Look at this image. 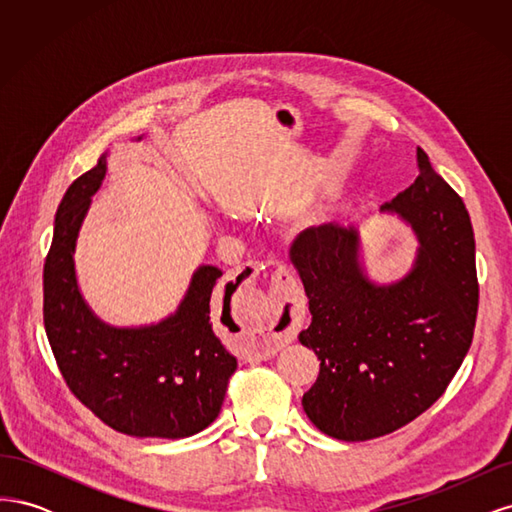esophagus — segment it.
<instances>
[{
    "instance_id": "obj_1",
    "label": "esophagus",
    "mask_w": 512,
    "mask_h": 512,
    "mask_svg": "<svg viewBox=\"0 0 512 512\" xmlns=\"http://www.w3.org/2000/svg\"><path fill=\"white\" fill-rule=\"evenodd\" d=\"M258 262H247L243 271L247 277H256L260 273ZM297 299L292 292V275L280 267L275 277V286L271 292V299L262 303L260 312V327L245 337L243 342V356L245 359H271V356L280 350L284 344H290L299 329V314H297Z\"/></svg>"
}]
</instances>
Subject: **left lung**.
Instances as JSON below:
<instances>
[{
	"instance_id": "left-lung-1",
	"label": "left lung",
	"mask_w": 512,
	"mask_h": 512,
	"mask_svg": "<svg viewBox=\"0 0 512 512\" xmlns=\"http://www.w3.org/2000/svg\"><path fill=\"white\" fill-rule=\"evenodd\" d=\"M416 158V181L382 207L418 239L404 277L371 280L354 226L307 228L290 247L312 314L299 342L320 359L303 410L337 440L380 438L414 421L446 391L472 344L478 282L470 215L427 153L418 149Z\"/></svg>"
}]
</instances>
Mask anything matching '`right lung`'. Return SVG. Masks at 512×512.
I'll return each mask as SVG.
<instances>
[{
    "label": "right lung",
    "instance_id": "add662e5",
    "mask_svg": "<svg viewBox=\"0 0 512 512\" xmlns=\"http://www.w3.org/2000/svg\"><path fill=\"white\" fill-rule=\"evenodd\" d=\"M106 156L70 185L55 213L44 262L46 337L70 391L108 427L134 438H188L218 418L237 369L211 322L222 269L200 265L179 307L160 322L113 327L96 316L76 280L74 252Z\"/></svg>",
    "mask_w": 512,
    "mask_h": 512
}]
</instances>
